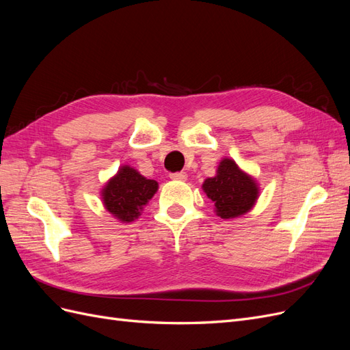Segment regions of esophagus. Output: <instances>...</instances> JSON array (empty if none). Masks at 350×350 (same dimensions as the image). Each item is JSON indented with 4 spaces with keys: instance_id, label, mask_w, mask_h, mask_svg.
Masks as SVG:
<instances>
[{
    "instance_id": "34e87169",
    "label": "esophagus",
    "mask_w": 350,
    "mask_h": 350,
    "mask_svg": "<svg viewBox=\"0 0 350 350\" xmlns=\"http://www.w3.org/2000/svg\"><path fill=\"white\" fill-rule=\"evenodd\" d=\"M169 176H171L172 179H178V181H185V179L188 178V175L185 172H174V174H169Z\"/></svg>"
}]
</instances>
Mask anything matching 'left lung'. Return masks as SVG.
Wrapping results in <instances>:
<instances>
[{
  "label": "left lung",
  "mask_w": 350,
  "mask_h": 350,
  "mask_svg": "<svg viewBox=\"0 0 350 350\" xmlns=\"http://www.w3.org/2000/svg\"><path fill=\"white\" fill-rule=\"evenodd\" d=\"M203 189L213 201L216 213L221 219H234L245 215L258 198V185L238 167L235 161L225 157L219 163L217 174L207 178Z\"/></svg>",
  "instance_id": "obj_1"
}]
</instances>
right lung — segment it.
Segmentation results:
<instances>
[{
  "instance_id": "right-lung-1",
  "label": "right lung",
  "mask_w": 350,
  "mask_h": 350,
  "mask_svg": "<svg viewBox=\"0 0 350 350\" xmlns=\"http://www.w3.org/2000/svg\"><path fill=\"white\" fill-rule=\"evenodd\" d=\"M157 191L154 179H147L131 166H122L102 189L103 206L121 221H133L140 216L143 206Z\"/></svg>"
}]
</instances>
